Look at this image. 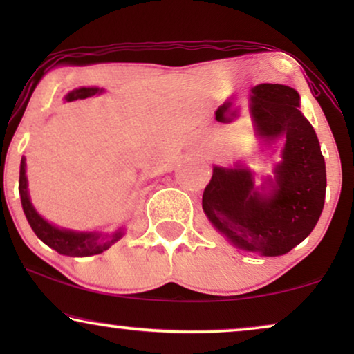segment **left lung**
<instances>
[{"label": "left lung", "mask_w": 354, "mask_h": 354, "mask_svg": "<svg viewBox=\"0 0 354 354\" xmlns=\"http://www.w3.org/2000/svg\"><path fill=\"white\" fill-rule=\"evenodd\" d=\"M251 95L259 137H283L282 161L261 188L246 167L214 166L203 193V211L240 250L280 256L301 243L316 227L326 200V161L317 135L299 111V95L287 85L261 84Z\"/></svg>", "instance_id": "left-lung-1"}]
</instances>
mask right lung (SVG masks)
Wrapping results in <instances>:
<instances>
[{
  "label": "right lung",
  "mask_w": 354,
  "mask_h": 354,
  "mask_svg": "<svg viewBox=\"0 0 354 354\" xmlns=\"http://www.w3.org/2000/svg\"><path fill=\"white\" fill-rule=\"evenodd\" d=\"M103 88H96V86H82V88L72 90L71 93L66 95V101L85 100L88 96L101 93ZM19 195H21L22 209L26 214L28 224L32 230L40 239L43 243L56 250L59 254L66 256H93L100 254L114 245L120 236L124 235V229L115 230L114 234H101V232H75L59 229V227L53 225L46 219L38 214L35 207L30 203L27 190V176H26V158L21 161V176H19Z\"/></svg>",
  "instance_id": "obj_1"
}]
</instances>
